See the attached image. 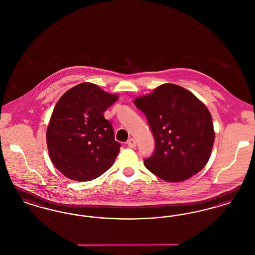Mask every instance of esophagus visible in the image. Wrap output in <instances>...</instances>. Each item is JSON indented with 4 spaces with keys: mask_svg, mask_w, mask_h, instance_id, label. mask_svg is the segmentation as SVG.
Masks as SVG:
<instances>
[{
    "mask_svg": "<svg viewBox=\"0 0 255 255\" xmlns=\"http://www.w3.org/2000/svg\"><path fill=\"white\" fill-rule=\"evenodd\" d=\"M127 145H128V147L132 148V149L135 148V146H136V144H135V140H134L133 138H130V139L127 141Z\"/></svg>",
    "mask_w": 255,
    "mask_h": 255,
    "instance_id": "esophagus-1",
    "label": "esophagus"
}]
</instances>
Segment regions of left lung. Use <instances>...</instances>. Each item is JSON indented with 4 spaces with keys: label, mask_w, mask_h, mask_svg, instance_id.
<instances>
[{
    "label": "left lung",
    "mask_w": 255,
    "mask_h": 255,
    "mask_svg": "<svg viewBox=\"0 0 255 255\" xmlns=\"http://www.w3.org/2000/svg\"><path fill=\"white\" fill-rule=\"evenodd\" d=\"M155 138V150L144 159L146 168L166 182H182L206 166L215 133L206 105L181 86L163 84L137 97Z\"/></svg>",
    "instance_id": "8db88e82"
}]
</instances>
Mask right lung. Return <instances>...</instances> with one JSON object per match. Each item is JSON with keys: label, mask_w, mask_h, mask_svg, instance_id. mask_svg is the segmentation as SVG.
I'll return each instance as SVG.
<instances>
[{"label": "right lung", "mask_w": 255, "mask_h": 255, "mask_svg": "<svg viewBox=\"0 0 255 255\" xmlns=\"http://www.w3.org/2000/svg\"><path fill=\"white\" fill-rule=\"evenodd\" d=\"M119 97L93 83L67 91L52 112L47 144L53 165L67 178L87 182L111 168L120 153L112 123L103 113Z\"/></svg>", "instance_id": "right-lung-1"}]
</instances>
